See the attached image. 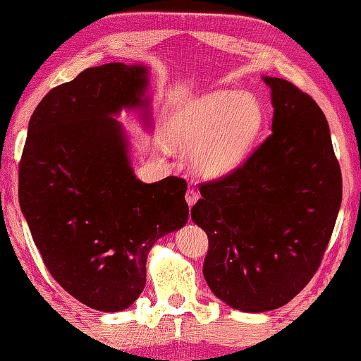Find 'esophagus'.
Here are the masks:
<instances>
[{
  "mask_svg": "<svg viewBox=\"0 0 361 361\" xmlns=\"http://www.w3.org/2000/svg\"><path fill=\"white\" fill-rule=\"evenodd\" d=\"M198 198H200V193H198L195 189H189L185 193V202L189 203V207H193L197 203Z\"/></svg>",
  "mask_w": 361,
  "mask_h": 361,
  "instance_id": "esophagus-1",
  "label": "esophagus"
}]
</instances>
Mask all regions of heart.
Returning a JSON list of instances; mask_svg holds the SVG:
<instances>
[{"mask_svg": "<svg viewBox=\"0 0 361 361\" xmlns=\"http://www.w3.org/2000/svg\"><path fill=\"white\" fill-rule=\"evenodd\" d=\"M264 114L250 94L208 92L182 106L169 120L171 142L192 149L193 169L219 177L236 169L262 128Z\"/></svg>", "mask_w": 361, "mask_h": 361, "instance_id": "b5f03b06", "label": "heart"}]
</instances>
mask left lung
<instances>
[{
  "instance_id": "8db88e82",
  "label": "left lung",
  "mask_w": 361,
  "mask_h": 361,
  "mask_svg": "<svg viewBox=\"0 0 361 361\" xmlns=\"http://www.w3.org/2000/svg\"><path fill=\"white\" fill-rule=\"evenodd\" d=\"M270 87L271 133L231 174L202 184L192 219L208 236L203 276L218 300L264 312L293 300L319 269L342 203L329 123L281 78Z\"/></svg>"
}]
</instances>
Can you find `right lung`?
<instances>
[{
    "instance_id": "obj_1",
    "label": "right lung",
    "mask_w": 361,
    "mask_h": 361,
    "mask_svg": "<svg viewBox=\"0 0 361 361\" xmlns=\"http://www.w3.org/2000/svg\"><path fill=\"white\" fill-rule=\"evenodd\" d=\"M149 68L107 63L56 86L30 117L19 164V205L51 276L82 305L132 306L159 238L187 223V184L137 179L120 112L153 128Z\"/></svg>"
}]
</instances>
